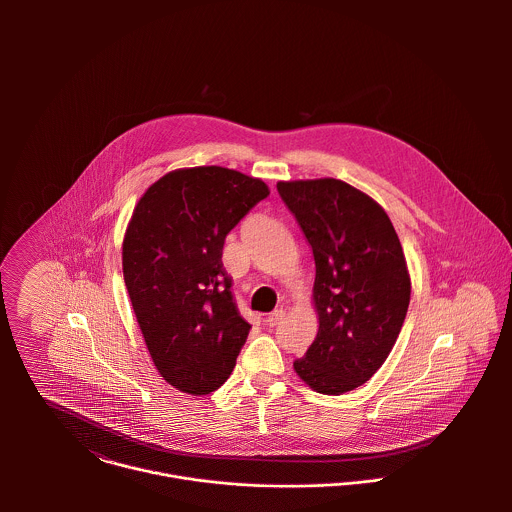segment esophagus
<instances>
[{
    "instance_id": "1",
    "label": "esophagus",
    "mask_w": 512,
    "mask_h": 512,
    "mask_svg": "<svg viewBox=\"0 0 512 512\" xmlns=\"http://www.w3.org/2000/svg\"><path fill=\"white\" fill-rule=\"evenodd\" d=\"M284 317H286V311H284V309H276V311H272V313L266 317V325H268V327H276V325L282 323Z\"/></svg>"
}]
</instances>
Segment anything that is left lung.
Masks as SVG:
<instances>
[{
  "label": "left lung",
  "mask_w": 512,
  "mask_h": 512,
  "mask_svg": "<svg viewBox=\"0 0 512 512\" xmlns=\"http://www.w3.org/2000/svg\"><path fill=\"white\" fill-rule=\"evenodd\" d=\"M278 193L315 260L319 331L293 368L313 390L339 396L365 384L400 335L410 303L402 244L384 209L345 181H280Z\"/></svg>",
  "instance_id": "1"
}]
</instances>
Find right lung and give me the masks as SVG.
Wrapping results in <instances>:
<instances>
[{
  "label": "right lung",
  "mask_w": 512,
  "mask_h": 512,
  "mask_svg": "<svg viewBox=\"0 0 512 512\" xmlns=\"http://www.w3.org/2000/svg\"><path fill=\"white\" fill-rule=\"evenodd\" d=\"M268 195L262 179L209 165L163 175L134 209L124 282L153 365L181 392L217 390L246 343L252 325L230 292L222 246Z\"/></svg>",
  "instance_id": "add662e5"
}]
</instances>
